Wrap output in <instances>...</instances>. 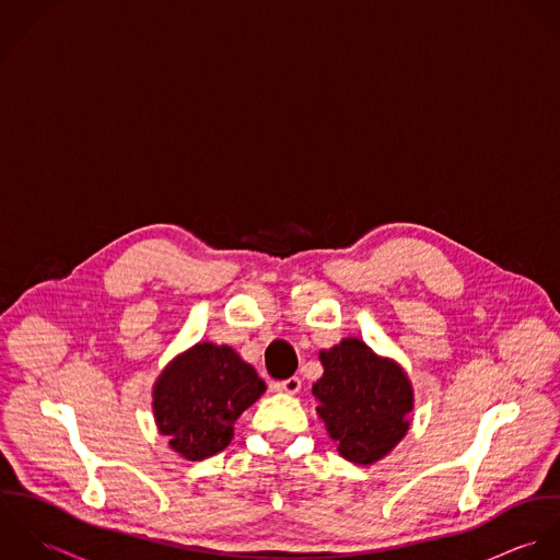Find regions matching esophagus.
Instances as JSON below:
<instances>
[{
  "instance_id": "34e87169",
  "label": "esophagus",
  "mask_w": 560,
  "mask_h": 560,
  "mask_svg": "<svg viewBox=\"0 0 560 560\" xmlns=\"http://www.w3.org/2000/svg\"><path fill=\"white\" fill-rule=\"evenodd\" d=\"M275 389L294 396V394L301 392V378H299V376H290V378H285V381H279V383H275Z\"/></svg>"
}]
</instances>
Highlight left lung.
<instances>
[{"mask_svg": "<svg viewBox=\"0 0 560 560\" xmlns=\"http://www.w3.org/2000/svg\"><path fill=\"white\" fill-rule=\"evenodd\" d=\"M318 357L325 372L312 394L337 452L357 465L381 460L411 427L416 394L409 374L357 337H343Z\"/></svg>", "mask_w": 560, "mask_h": 560, "instance_id": "left-lung-1", "label": "left lung"}]
</instances>
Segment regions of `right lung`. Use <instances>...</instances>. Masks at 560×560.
<instances>
[{"mask_svg": "<svg viewBox=\"0 0 560 560\" xmlns=\"http://www.w3.org/2000/svg\"><path fill=\"white\" fill-rule=\"evenodd\" d=\"M264 392L266 383L231 346L197 341L155 378L153 420L173 452L203 460L231 444L235 420Z\"/></svg>", "mask_w": 560, "mask_h": 560, "instance_id": "1", "label": "right lung"}]
</instances>
